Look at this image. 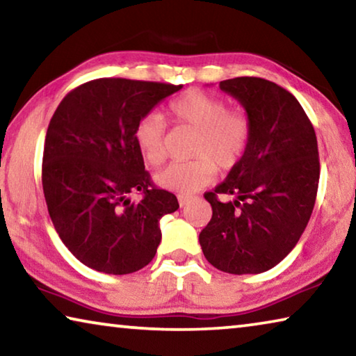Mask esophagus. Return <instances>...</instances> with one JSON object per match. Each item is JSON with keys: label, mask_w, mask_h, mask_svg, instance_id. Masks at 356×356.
Here are the masks:
<instances>
[{"label": "esophagus", "mask_w": 356, "mask_h": 356, "mask_svg": "<svg viewBox=\"0 0 356 356\" xmlns=\"http://www.w3.org/2000/svg\"><path fill=\"white\" fill-rule=\"evenodd\" d=\"M177 200H179V206H180V207H185L186 204L190 202L191 197H190V196H186V195H179V196H177Z\"/></svg>", "instance_id": "obj_1"}]
</instances>
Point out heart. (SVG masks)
I'll return each mask as SVG.
<instances>
[{"label": "heart", "instance_id": "1", "mask_svg": "<svg viewBox=\"0 0 356 356\" xmlns=\"http://www.w3.org/2000/svg\"><path fill=\"white\" fill-rule=\"evenodd\" d=\"M168 113L179 124L197 130L193 147L195 160L176 161L155 176V182L166 190L193 193L212 182L216 165L231 170L246 152L251 140V119L242 108H227L218 95L188 89L168 105ZM135 144L143 159L160 166L166 159V125L159 114H147L138 120Z\"/></svg>", "mask_w": 356, "mask_h": 356}]
</instances>
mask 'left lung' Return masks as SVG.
<instances>
[{
    "label": "left lung",
    "mask_w": 356,
    "mask_h": 356,
    "mask_svg": "<svg viewBox=\"0 0 356 356\" xmlns=\"http://www.w3.org/2000/svg\"><path fill=\"white\" fill-rule=\"evenodd\" d=\"M220 89L248 113L251 140L225 182L204 195L212 220L200 243L221 272L262 273L293 250L308 226L321 176L316 131L298 100L273 81L237 76L220 81Z\"/></svg>",
    "instance_id": "8db88e82"
}]
</instances>
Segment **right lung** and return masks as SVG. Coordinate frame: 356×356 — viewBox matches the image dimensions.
<instances>
[{
	"instance_id": "right-lung-1",
	"label": "right lung",
	"mask_w": 356,
	"mask_h": 356,
	"mask_svg": "<svg viewBox=\"0 0 356 356\" xmlns=\"http://www.w3.org/2000/svg\"><path fill=\"white\" fill-rule=\"evenodd\" d=\"M180 88L97 78L70 91L53 114L42 159L45 202L63 243L89 268L127 275L154 259L160 218L179 202L150 180L134 131ZM135 191L143 195L140 203L128 197Z\"/></svg>"
}]
</instances>
